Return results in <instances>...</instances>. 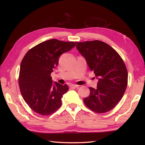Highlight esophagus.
Wrapping results in <instances>:
<instances>
[{"label": "esophagus", "mask_w": 145, "mask_h": 145, "mask_svg": "<svg viewBox=\"0 0 145 145\" xmlns=\"http://www.w3.org/2000/svg\"><path fill=\"white\" fill-rule=\"evenodd\" d=\"M78 86V85H76V84H70V87L71 88H77Z\"/></svg>", "instance_id": "esophagus-1"}]
</instances>
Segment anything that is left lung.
Returning <instances> with one entry per match:
<instances>
[{
	"label": "left lung",
	"mask_w": 145,
	"mask_h": 145,
	"mask_svg": "<svg viewBox=\"0 0 145 145\" xmlns=\"http://www.w3.org/2000/svg\"><path fill=\"white\" fill-rule=\"evenodd\" d=\"M76 47L86 60L88 67L99 80L96 89L83 100L97 113H105L116 106L123 96L128 82V72L123 61L111 46L99 40L77 42Z\"/></svg>",
	"instance_id": "1"
}]
</instances>
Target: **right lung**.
Returning a JSON list of instances; mask_svg holds the SVG:
<instances>
[{
	"label": "right lung",
	"instance_id": "add662e5",
	"mask_svg": "<svg viewBox=\"0 0 145 145\" xmlns=\"http://www.w3.org/2000/svg\"><path fill=\"white\" fill-rule=\"evenodd\" d=\"M75 46L73 41L52 39L30 49L22 61L18 78L24 100L36 113L50 115L61 106L67 84L52 82L50 74L59 63V56Z\"/></svg>",
	"mask_w": 145,
	"mask_h": 145
}]
</instances>
